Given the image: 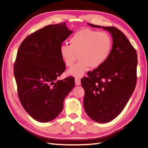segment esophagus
<instances>
[{
    "instance_id": "esophagus-1",
    "label": "esophagus",
    "mask_w": 148,
    "mask_h": 148,
    "mask_svg": "<svg viewBox=\"0 0 148 148\" xmlns=\"http://www.w3.org/2000/svg\"><path fill=\"white\" fill-rule=\"evenodd\" d=\"M75 83H76V85L77 86H79L81 84V80L79 78H77L76 77V79H75Z\"/></svg>"
}]
</instances>
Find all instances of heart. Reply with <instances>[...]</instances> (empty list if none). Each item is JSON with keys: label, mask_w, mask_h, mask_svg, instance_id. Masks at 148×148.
Returning <instances> with one entry per match:
<instances>
[{"label": "heart", "mask_w": 148, "mask_h": 148, "mask_svg": "<svg viewBox=\"0 0 148 148\" xmlns=\"http://www.w3.org/2000/svg\"><path fill=\"white\" fill-rule=\"evenodd\" d=\"M112 46L111 36L106 32H99L88 29L75 33L70 39V45L62 44L60 46V55L67 67H72L68 74L77 78L92 69L98 68L108 60Z\"/></svg>", "instance_id": "obj_1"}]
</instances>
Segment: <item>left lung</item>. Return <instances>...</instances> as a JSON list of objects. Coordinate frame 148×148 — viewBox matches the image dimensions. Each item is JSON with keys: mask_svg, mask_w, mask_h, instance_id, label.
I'll use <instances>...</instances> for the list:
<instances>
[{"mask_svg": "<svg viewBox=\"0 0 148 148\" xmlns=\"http://www.w3.org/2000/svg\"><path fill=\"white\" fill-rule=\"evenodd\" d=\"M88 24L108 30L112 38L108 60L100 67L88 72V77L81 81L86 114L93 121L108 123L120 114L135 90L137 55L127 37L117 28Z\"/></svg>", "mask_w": 148, "mask_h": 148, "instance_id": "1", "label": "left lung"}]
</instances>
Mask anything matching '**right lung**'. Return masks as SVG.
I'll return each instance as SVG.
<instances>
[{
  "mask_svg": "<svg viewBox=\"0 0 148 148\" xmlns=\"http://www.w3.org/2000/svg\"><path fill=\"white\" fill-rule=\"evenodd\" d=\"M73 31L65 22L49 25L28 36L21 42L14 64L20 101L36 121L54 119L75 85L74 78L57 80L65 70L60 46Z\"/></svg>",
  "mask_w": 148,
  "mask_h": 148,
  "instance_id": "right-lung-1",
  "label": "right lung"
}]
</instances>
